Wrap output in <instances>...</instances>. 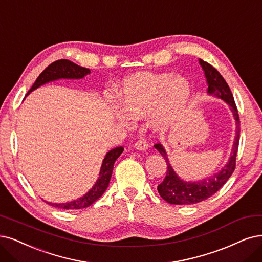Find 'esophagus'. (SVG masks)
Instances as JSON below:
<instances>
[{"mask_svg":"<svg viewBox=\"0 0 262 262\" xmlns=\"http://www.w3.org/2000/svg\"><path fill=\"white\" fill-rule=\"evenodd\" d=\"M134 147L136 148L137 150H140V151H146V150L149 148V143L147 142V140H144V139H139L138 141L135 142Z\"/></svg>","mask_w":262,"mask_h":262,"instance_id":"1","label":"esophagus"}]
</instances>
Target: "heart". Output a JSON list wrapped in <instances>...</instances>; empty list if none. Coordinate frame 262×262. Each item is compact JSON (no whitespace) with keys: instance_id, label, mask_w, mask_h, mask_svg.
I'll return each instance as SVG.
<instances>
[{"instance_id":"obj_1","label":"heart","mask_w":262,"mask_h":262,"mask_svg":"<svg viewBox=\"0 0 262 262\" xmlns=\"http://www.w3.org/2000/svg\"><path fill=\"white\" fill-rule=\"evenodd\" d=\"M189 82L172 73L137 72L122 82L118 96L121 109L115 113L123 125L151 114V124L165 132L177 124L190 100Z\"/></svg>"}]
</instances>
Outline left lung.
<instances>
[{
	"instance_id": "left-lung-1",
	"label": "left lung",
	"mask_w": 262,
	"mask_h": 262,
	"mask_svg": "<svg viewBox=\"0 0 262 262\" xmlns=\"http://www.w3.org/2000/svg\"><path fill=\"white\" fill-rule=\"evenodd\" d=\"M200 64L205 72V77L208 85L207 93L226 101V103H228L230 106L231 112L233 113L236 127L234 143L229 162L226 164L225 167H222V169L215 173L214 176L195 182H188L180 179V177L169 164L165 149H164L161 143L154 144V147L161 153V156L165 159L167 164L166 176L164 178L163 182L158 186V191L161 198L169 203V204L190 205L207 200L225 185L235 169V161L239 142V118L233 95H232L226 80L214 67L202 59H200Z\"/></svg>"
}]
</instances>
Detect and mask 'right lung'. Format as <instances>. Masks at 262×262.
<instances>
[{"instance_id": "add662e5", "label": "right lung", "mask_w": 262, "mask_h": 262, "mask_svg": "<svg viewBox=\"0 0 262 262\" xmlns=\"http://www.w3.org/2000/svg\"><path fill=\"white\" fill-rule=\"evenodd\" d=\"M90 73H91L90 69H87V68H84L81 66H77L68 59L57 60L48 66L46 69L37 76L36 81L34 82L30 91L28 92L26 96H28L32 91L36 90L37 87H40L48 82L60 80V79H70V80L83 79L85 75ZM123 151H124L123 147H118L110 150L105 154V157L102 161L101 168H100L99 178L97 179L94 187L82 198L71 202H68V203H59V204H57V203L46 202L47 204H50L56 208H61V209H82V208L91 206L94 202H96L103 194V192L106 190V188H108L111 176H112L114 163L121 156Z\"/></svg>"}]
</instances>
